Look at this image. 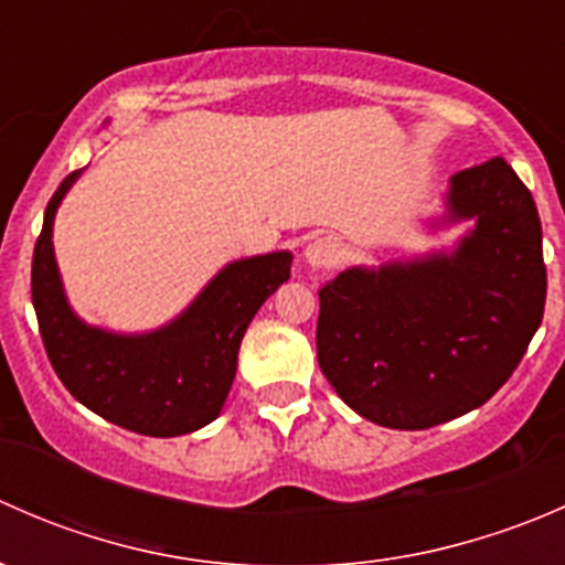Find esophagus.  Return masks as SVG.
Masks as SVG:
<instances>
[{
  "label": "esophagus",
  "mask_w": 565,
  "mask_h": 565,
  "mask_svg": "<svg viewBox=\"0 0 565 565\" xmlns=\"http://www.w3.org/2000/svg\"><path fill=\"white\" fill-rule=\"evenodd\" d=\"M341 256V243L335 237H317L315 243L306 246V262L317 270H324V267L335 265Z\"/></svg>",
  "instance_id": "esophagus-1"
}]
</instances>
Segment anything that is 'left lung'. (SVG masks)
<instances>
[{"instance_id":"left-lung-1","label":"left lung","mask_w":565,"mask_h":565,"mask_svg":"<svg viewBox=\"0 0 565 565\" xmlns=\"http://www.w3.org/2000/svg\"><path fill=\"white\" fill-rule=\"evenodd\" d=\"M454 254L350 267L319 289L317 358L335 393L388 429H429L500 391L546 300L541 221L503 158L451 177Z\"/></svg>"}]
</instances>
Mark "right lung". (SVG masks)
I'll use <instances>...</instances> for the list:
<instances>
[{"mask_svg":"<svg viewBox=\"0 0 565 565\" xmlns=\"http://www.w3.org/2000/svg\"><path fill=\"white\" fill-rule=\"evenodd\" d=\"M82 169L67 174L45 207L32 256L35 306L45 355L67 391L100 418L147 437H177L218 418L248 322L289 278L292 254L226 265L199 298L163 328L125 335L73 315L54 259V215Z\"/></svg>","mask_w":565,"mask_h":565,"instance_id":"1","label":"right lung"}]
</instances>
